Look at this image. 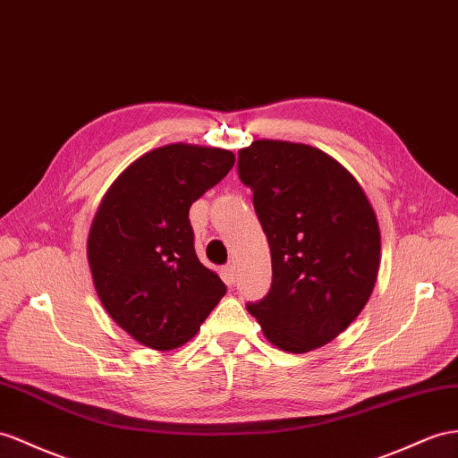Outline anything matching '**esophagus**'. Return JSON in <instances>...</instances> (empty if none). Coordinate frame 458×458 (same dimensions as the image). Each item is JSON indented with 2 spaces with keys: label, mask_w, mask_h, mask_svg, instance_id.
Instances as JSON below:
<instances>
[{
  "label": "esophagus",
  "mask_w": 458,
  "mask_h": 458,
  "mask_svg": "<svg viewBox=\"0 0 458 458\" xmlns=\"http://www.w3.org/2000/svg\"><path fill=\"white\" fill-rule=\"evenodd\" d=\"M222 276H225V283L228 286H232L233 283H236V267L226 265L225 268H222Z\"/></svg>",
  "instance_id": "esophagus-1"
}]
</instances>
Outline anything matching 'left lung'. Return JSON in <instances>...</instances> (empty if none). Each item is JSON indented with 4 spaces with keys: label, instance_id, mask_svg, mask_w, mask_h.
I'll use <instances>...</instances> for the list:
<instances>
[{
    "label": "left lung",
    "instance_id": "obj_1",
    "mask_svg": "<svg viewBox=\"0 0 458 458\" xmlns=\"http://www.w3.org/2000/svg\"><path fill=\"white\" fill-rule=\"evenodd\" d=\"M240 180L271 248L268 294L248 303L267 341L292 354L341 335L366 306L379 273L381 233L371 203L341 162L290 140L238 152Z\"/></svg>",
    "mask_w": 458,
    "mask_h": 458
}]
</instances>
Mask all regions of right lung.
I'll return each mask as SVG.
<instances>
[{
	"label": "right lung",
	"instance_id": "obj_1",
	"mask_svg": "<svg viewBox=\"0 0 458 458\" xmlns=\"http://www.w3.org/2000/svg\"><path fill=\"white\" fill-rule=\"evenodd\" d=\"M230 150L174 143L117 175L87 255L98 300L137 343L174 350L197 335L226 286L195 253L190 208L232 170Z\"/></svg>",
	"mask_w": 458,
	"mask_h": 458
}]
</instances>
